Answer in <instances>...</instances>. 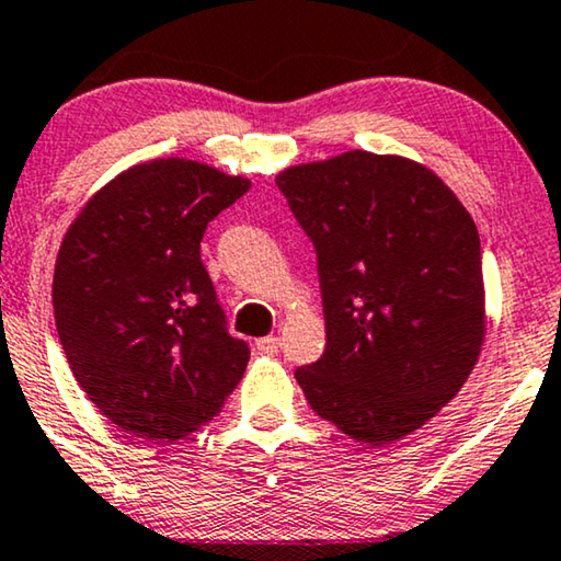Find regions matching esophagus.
Wrapping results in <instances>:
<instances>
[{
  "instance_id": "obj_1",
  "label": "esophagus",
  "mask_w": 561,
  "mask_h": 561,
  "mask_svg": "<svg viewBox=\"0 0 561 561\" xmlns=\"http://www.w3.org/2000/svg\"><path fill=\"white\" fill-rule=\"evenodd\" d=\"M256 351L264 353V356H274V353L279 351V337H274V335L259 337V341H256Z\"/></svg>"
}]
</instances>
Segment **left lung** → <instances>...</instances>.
<instances>
[{
	"label": "left lung",
	"instance_id": "8db88e82",
	"mask_svg": "<svg viewBox=\"0 0 561 561\" xmlns=\"http://www.w3.org/2000/svg\"><path fill=\"white\" fill-rule=\"evenodd\" d=\"M318 251L325 353L295 370L343 435L391 445L468 381L485 341L476 220L424 164L351 149L277 175Z\"/></svg>",
	"mask_w": 561,
	"mask_h": 561
}]
</instances>
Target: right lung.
Listing matches in <instances>:
<instances>
[{
	"label": "right lung",
	"instance_id": "obj_1",
	"mask_svg": "<svg viewBox=\"0 0 561 561\" xmlns=\"http://www.w3.org/2000/svg\"><path fill=\"white\" fill-rule=\"evenodd\" d=\"M251 187L210 164L139 162L83 205L53 274L55 328L108 422L149 442L208 424L249 363L201 262L205 226Z\"/></svg>",
	"mask_w": 561,
	"mask_h": 561
}]
</instances>
